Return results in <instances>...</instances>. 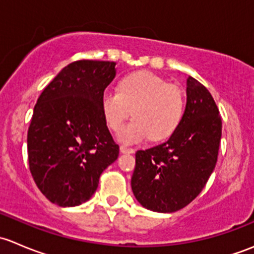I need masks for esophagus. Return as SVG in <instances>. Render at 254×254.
Returning <instances> with one entry per match:
<instances>
[{
  "instance_id": "1",
  "label": "esophagus",
  "mask_w": 254,
  "mask_h": 254,
  "mask_svg": "<svg viewBox=\"0 0 254 254\" xmlns=\"http://www.w3.org/2000/svg\"><path fill=\"white\" fill-rule=\"evenodd\" d=\"M120 152L122 153H134V148L127 147V146H120Z\"/></svg>"
}]
</instances>
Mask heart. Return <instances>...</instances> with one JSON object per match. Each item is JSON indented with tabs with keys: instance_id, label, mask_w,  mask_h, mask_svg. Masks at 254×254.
<instances>
[{
	"instance_id": "b5f03b06",
	"label": "heart",
	"mask_w": 254,
	"mask_h": 254,
	"mask_svg": "<svg viewBox=\"0 0 254 254\" xmlns=\"http://www.w3.org/2000/svg\"><path fill=\"white\" fill-rule=\"evenodd\" d=\"M101 108L114 131L122 127L130 113L135 118L119 132L122 142L136 143L147 137L161 141L170 137L181 123L183 94L155 73L139 71L120 79L118 92H104Z\"/></svg>"
}]
</instances>
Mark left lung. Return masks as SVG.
<instances>
[{
  "label": "left lung",
  "mask_w": 254,
  "mask_h": 254,
  "mask_svg": "<svg viewBox=\"0 0 254 254\" xmlns=\"http://www.w3.org/2000/svg\"><path fill=\"white\" fill-rule=\"evenodd\" d=\"M221 117L206 87L189 76L178 127L161 145L135 153V198L146 209L175 212L199 195L211 176L221 140Z\"/></svg>",
  "instance_id": "1"
}]
</instances>
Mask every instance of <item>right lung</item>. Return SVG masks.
Here are the masks:
<instances>
[{"mask_svg":"<svg viewBox=\"0 0 254 254\" xmlns=\"http://www.w3.org/2000/svg\"><path fill=\"white\" fill-rule=\"evenodd\" d=\"M115 63L79 60L65 66L38 98L28 129L29 170L59 206L91 199L102 172L119 156L101 98L117 75Z\"/></svg>","mask_w":254,"mask_h":254,"instance_id":"obj_1","label":"right lung"}]
</instances>
